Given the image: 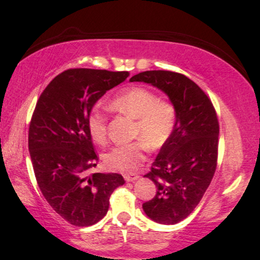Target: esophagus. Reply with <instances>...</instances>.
I'll return each mask as SVG.
<instances>
[{
  "label": "esophagus",
  "mask_w": 260,
  "mask_h": 260,
  "mask_svg": "<svg viewBox=\"0 0 260 260\" xmlns=\"http://www.w3.org/2000/svg\"><path fill=\"white\" fill-rule=\"evenodd\" d=\"M123 177H124V180H126L127 182H133V181L138 180L139 176L136 175V174H124Z\"/></svg>",
  "instance_id": "obj_1"
}]
</instances>
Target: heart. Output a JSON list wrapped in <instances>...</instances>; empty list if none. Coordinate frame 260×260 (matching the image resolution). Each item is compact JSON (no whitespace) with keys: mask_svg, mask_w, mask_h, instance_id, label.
I'll return each instance as SVG.
<instances>
[{"mask_svg":"<svg viewBox=\"0 0 260 260\" xmlns=\"http://www.w3.org/2000/svg\"><path fill=\"white\" fill-rule=\"evenodd\" d=\"M112 109L136 118L134 137L138 140L112 148L105 155L109 169L133 172L145 161V151L159 149L169 142L176 124V109L171 103L160 100L156 92L144 86H131L111 101ZM88 129L98 144L107 140V116L100 106H95L88 116Z\"/></svg>","mask_w":260,"mask_h":260,"instance_id":"b5f03b06","label":"heart"}]
</instances>
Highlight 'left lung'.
<instances>
[{"instance_id": "1", "label": "left lung", "mask_w": 260, "mask_h": 260, "mask_svg": "<svg viewBox=\"0 0 260 260\" xmlns=\"http://www.w3.org/2000/svg\"><path fill=\"white\" fill-rule=\"evenodd\" d=\"M129 80L165 92L176 109L174 133L144 176L154 182L156 194L143 204L149 219L175 225L194 210L215 174L219 142L215 109L205 92L183 74L147 71Z\"/></svg>"}]
</instances>
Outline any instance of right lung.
<instances>
[{"label": "right lung", "mask_w": 260, "mask_h": 260, "mask_svg": "<svg viewBox=\"0 0 260 260\" xmlns=\"http://www.w3.org/2000/svg\"><path fill=\"white\" fill-rule=\"evenodd\" d=\"M128 72L74 68L55 77L39 98L29 126V153L39 188L58 215L84 228L100 221L110 196L124 183L118 174L86 175L95 168L88 116Z\"/></svg>", "instance_id": "right-lung-1"}]
</instances>
